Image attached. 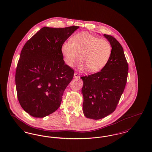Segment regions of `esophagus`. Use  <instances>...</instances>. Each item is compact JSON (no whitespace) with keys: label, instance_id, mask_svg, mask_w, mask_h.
Here are the masks:
<instances>
[{"label":"esophagus","instance_id":"34e87169","mask_svg":"<svg viewBox=\"0 0 152 152\" xmlns=\"http://www.w3.org/2000/svg\"><path fill=\"white\" fill-rule=\"evenodd\" d=\"M74 77H75V78H76V79L80 77L79 75L78 74V73L75 72L74 73Z\"/></svg>","mask_w":152,"mask_h":152}]
</instances>
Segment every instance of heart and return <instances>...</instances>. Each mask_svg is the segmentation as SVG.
I'll list each match as a JSON object with an SVG mask.
<instances>
[{"instance_id":"1","label":"heart","mask_w":152,"mask_h":152,"mask_svg":"<svg viewBox=\"0 0 152 152\" xmlns=\"http://www.w3.org/2000/svg\"><path fill=\"white\" fill-rule=\"evenodd\" d=\"M70 41L62 44L61 51L65 63L72 66L79 60L80 66L87 67L91 72H97L104 68L110 58L112 47L108 40L100 39L87 33L73 36Z\"/></svg>"}]
</instances>
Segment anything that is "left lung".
<instances>
[{"label":"left lung","mask_w":152,"mask_h":152,"mask_svg":"<svg viewBox=\"0 0 152 152\" xmlns=\"http://www.w3.org/2000/svg\"><path fill=\"white\" fill-rule=\"evenodd\" d=\"M112 47L108 63L101 71L81 77L85 116L99 120L113 113L126 84L128 64L123 47L112 36L104 34Z\"/></svg>","instance_id":"left-lung-1"}]
</instances>
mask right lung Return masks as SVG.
<instances>
[{"label": "right lung", "instance_id": "add662e5", "mask_svg": "<svg viewBox=\"0 0 152 152\" xmlns=\"http://www.w3.org/2000/svg\"><path fill=\"white\" fill-rule=\"evenodd\" d=\"M79 28L44 27L22 48L15 73L19 102L27 113L44 117L60 106L65 88L72 81L74 70L65 64L61 48Z\"/></svg>", "mask_w": 152, "mask_h": 152}]
</instances>
